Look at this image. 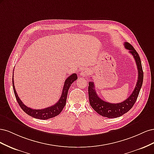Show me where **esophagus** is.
<instances>
[{"label": "esophagus", "instance_id": "1", "mask_svg": "<svg viewBox=\"0 0 154 154\" xmlns=\"http://www.w3.org/2000/svg\"><path fill=\"white\" fill-rule=\"evenodd\" d=\"M88 69L87 68H85V69H83L82 71H80V76H87L88 74Z\"/></svg>", "mask_w": 154, "mask_h": 154}]
</instances>
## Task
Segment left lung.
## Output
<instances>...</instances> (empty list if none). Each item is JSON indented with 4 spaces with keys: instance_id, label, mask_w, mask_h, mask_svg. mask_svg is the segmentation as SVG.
I'll list each match as a JSON object with an SVG mask.
<instances>
[{
    "instance_id": "8db88e82",
    "label": "left lung",
    "mask_w": 154,
    "mask_h": 154,
    "mask_svg": "<svg viewBox=\"0 0 154 154\" xmlns=\"http://www.w3.org/2000/svg\"><path fill=\"white\" fill-rule=\"evenodd\" d=\"M125 48L129 50V53L132 54L136 62L138 71V80L136 85L132 93L127 100L119 103H110L101 100L96 94L94 89V84L93 82H88V98L89 103L92 108L94 109L97 114L108 118H118L127 113L128 111L132 108L136 103L139 95V91L141 90L143 81V71L141 59L137 51L132 47L131 44L128 42L124 44Z\"/></svg>"
}]
</instances>
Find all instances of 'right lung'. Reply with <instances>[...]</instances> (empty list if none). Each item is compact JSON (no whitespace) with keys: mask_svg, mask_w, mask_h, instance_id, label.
<instances>
[{"mask_svg":"<svg viewBox=\"0 0 154 154\" xmlns=\"http://www.w3.org/2000/svg\"><path fill=\"white\" fill-rule=\"evenodd\" d=\"M78 79L77 74L74 73L71 74V76H69L66 80L65 81L64 85L63 87V90L62 92V95L60 98L59 99L58 101L57 102V103H55L54 105H52L51 106L47 107V108L44 109H32L27 107L26 105H25L22 103V101L20 100V99L18 97L17 93L16 92L15 85H14V81H13V87L14 93H15V96L17 99V101L18 102V105H20L21 109L24 110V112L28 114L29 116H31L32 118H35L36 119H48L55 117V116H58L61 113L63 109L64 108L65 105L66 104V100H67V96L68 90L69 89V87L71 86L72 83L76 80Z\"/></svg>","mask_w":154,"mask_h":154,"instance_id":"obj_1","label":"right lung"}]
</instances>
